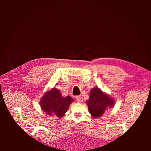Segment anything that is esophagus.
Instances as JSON below:
<instances>
[{"label":"esophagus","instance_id":"34e87169","mask_svg":"<svg viewBox=\"0 0 151 151\" xmlns=\"http://www.w3.org/2000/svg\"><path fill=\"white\" fill-rule=\"evenodd\" d=\"M76 100H77V102L82 103L83 101V97L81 96H79L76 97Z\"/></svg>","mask_w":151,"mask_h":151}]
</instances>
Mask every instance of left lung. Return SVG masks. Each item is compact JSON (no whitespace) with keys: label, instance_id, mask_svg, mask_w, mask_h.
Segmentation results:
<instances>
[{"label":"left lung","instance_id":"left-lung-1","mask_svg":"<svg viewBox=\"0 0 151 151\" xmlns=\"http://www.w3.org/2000/svg\"><path fill=\"white\" fill-rule=\"evenodd\" d=\"M88 111L93 118L101 117L108 108H111L115 104L114 99L100 89L95 88L91 89L89 98L87 101Z\"/></svg>","mask_w":151,"mask_h":151}]
</instances>
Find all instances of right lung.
<instances>
[{
  "label": "right lung",
  "mask_w": 151,
  "mask_h": 151,
  "mask_svg": "<svg viewBox=\"0 0 151 151\" xmlns=\"http://www.w3.org/2000/svg\"><path fill=\"white\" fill-rule=\"evenodd\" d=\"M74 101L69 96L62 97L60 91L53 88L45 93L40 99V106L45 113L52 116L54 115L58 118L64 116L70 104Z\"/></svg>",
  "instance_id": "right-lung-1"
}]
</instances>
